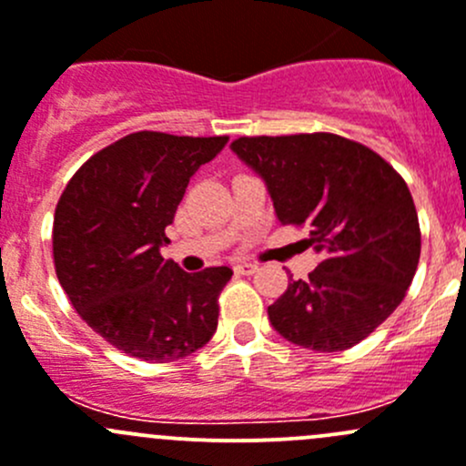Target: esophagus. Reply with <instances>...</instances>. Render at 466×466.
Here are the masks:
<instances>
[{"label": "esophagus", "instance_id": "obj_1", "mask_svg": "<svg viewBox=\"0 0 466 466\" xmlns=\"http://www.w3.org/2000/svg\"><path fill=\"white\" fill-rule=\"evenodd\" d=\"M235 271L242 276H251L258 271V265H253V262H238V265H235Z\"/></svg>", "mask_w": 466, "mask_h": 466}]
</instances>
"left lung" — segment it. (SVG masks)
Returning a JSON list of instances; mask_svg holds the SVG:
<instances>
[{
    "label": "left lung",
    "instance_id": "1",
    "mask_svg": "<svg viewBox=\"0 0 466 466\" xmlns=\"http://www.w3.org/2000/svg\"><path fill=\"white\" fill-rule=\"evenodd\" d=\"M231 149L265 181L280 224H308L321 262L267 308L288 342L356 347L396 310L421 253L417 208L400 174L335 133L238 137Z\"/></svg>",
    "mask_w": 466,
    "mask_h": 466
}]
</instances>
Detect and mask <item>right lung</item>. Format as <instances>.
<instances>
[{
	"instance_id": "add662e5",
	"label": "right lung",
	"mask_w": 466,
	"mask_h": 466,
	"mask_svg": "<svg viewBox=\"0 0 466 466\" xmlns=\"http://www.w3.org/2000/svg\"><path fill=\"white\" fill-rule=\"evenodd\" d=\"M227 142L131 133L86 160L58 199V283L95 333L137 360H181L218 330V299L231 267L187 274L160 247L190 177Z\"/></svg>"
}]
</instances>
